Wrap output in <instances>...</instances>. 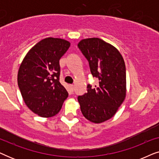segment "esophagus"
Segmentation results:
<instances>
[{
    "label": "esophagus",
    "mask_w": 159,
    "mask_h": 159,
    "mask_svg": "<svg viewBox=\"0 0 159 159\" xmlns=\"http://www.w3.org/2000/svg\"><path fill=\"white\" fill-rule=\"evenodd\" d=\"M69 87H70V89L71 90V91H74V90H75V87H74L73 84H70Z\"/></svg>",
    "instance_id": "1"
}]
</instances>
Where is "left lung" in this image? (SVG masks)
Returning <instances> with one entry per match:
<instances>
[{
  "instance_id": "obj_1",
  "label": "left lung",
  "mask_w": 159,
  "mask_h": 159,
  "mask_svg": "<svg viewBox=\"0 0 159 159\" xmlns=\"http://www.w3.org/2000/svg\"><path fill=\"white\" fill-rule=\"evenodd\" d=\"M78 47L89 61L93 77L99 84L78 96L83 116L91 122L100 124L110 119L125 101L127 94L126 67L117 48L101 39H83Z\"/></svg>"
}]
</instances>
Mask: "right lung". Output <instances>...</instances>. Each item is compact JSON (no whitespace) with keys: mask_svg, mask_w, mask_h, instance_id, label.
<instances>
[{"mask_svg":"<svg viewBox=\"0 0 159 159\" xmlns=\"http://www.w3.org/2000/svg\"><path fill=\"white\" fill-rule=\"evenodd\" d=\"M71 43L47 38L34 45L19 66L17 81L28 108L39 116L49 118L60 111L68 93L59 82L60 58Z\"/></svg>","mask_w":159,"mask_h":159,"instance_id":"add662e5","label":"right lung"}]
</instances>
